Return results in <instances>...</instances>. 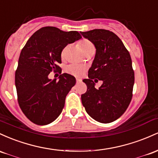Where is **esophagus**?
Returning <instances> with one entry per match:
<instances>
[{
	"mask_svg": "<svg viewBox=\"0 0 158 158\" xmlns=\"http://www.w3.org/2000/svg\"><path fill=\"white\" fill-rule=\"evenodd\" d=\"M76 81H77V83H81V82H82V79L76 78Z\"/></svg>",
	"mask_w": 158,
	"mask_h": 158,
	"instance_id": "34e87169",
	"label": "esophagus"
}]
</instances>
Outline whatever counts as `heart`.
Listing matches in <instances>:
<instances>
[{
	"instance_id": "b5f03b06",
	"label": "heart",
	"mask_w": 158,
	"mask_h": 158,
	"mask_svg": "<svg viewBox=\"0 0 158 158\" xmlns=\"http://www.w3.org/2000/svg\"><path fill=\"white\" fill-rule=\"evenodd\" d=\"M79 45L81 47V50L83 51V52L85 54H87L89 51L95 50V46H94L93 43L92 42H90L88 40H82L79 42ZM67 51V47H65L61 51V57L64 58L65 53ZM65 71L68 72L69 74H72L74 76H81L84 73V72L86 71V66L83 65H77V64H71L69 65L68 66L65 68Z\"/></svg>"
}]
</instances>
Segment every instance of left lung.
<instances>
[{"mask_svg":"<svg viewBox=\"0 0 158 158\" xmlns=\"http://www.w3.org/2000/svg\"><path fill=\"white\" fill-rule=\"evenodd\" d=\"M81 33L96 49L89 78L83 80L87 90L81 95L82 104L95 121L110 123L125 112L131 101L134 84L131 58L122 40L113 32L95 29ZM96 79L103 81L98 89L94 87Z\"/></svg>","mask_w":158,"mask_h":158,"instance_id":"1","label":"left lung"}]
</instances>
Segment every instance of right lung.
<instances>
[{
  "label": "right lung",
  "mask_w": 158,
  "mask_h": 158,
  "mask_svg": "<svg viewBox=\"0 0 158 158\" xmlns=\"http://www.w3.org/2000/svg\"><path fill=\"white\" fill-rule=\"evenodd\" d=\"M81 39L77 31L45 27L32 35L21 51L15 75L18 102L33 123L48 125L61 113L65 97L76 84L75 77L63 73L56 81L49 79L48 74L61 69L58 64L62 50Z\"/></svg>",
  "instance_id": "add662e5"
}]
</instances>
